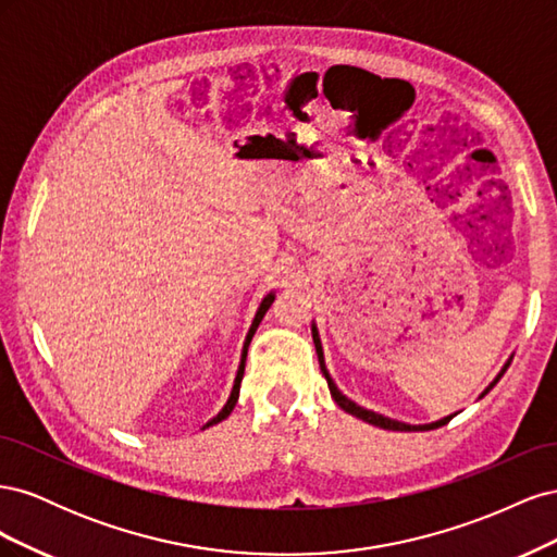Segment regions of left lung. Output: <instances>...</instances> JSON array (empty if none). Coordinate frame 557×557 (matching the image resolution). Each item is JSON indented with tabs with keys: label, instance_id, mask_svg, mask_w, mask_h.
<instances>
[{
	"label": "left lung",
	"instance_id": "1",
	"mask_svg": "<svg viewBox=\"0 0 557 557\" xmlns=\"http://www.w3.org/2000/svg\"><path fill=\"white\" fill-rule=\"evenodd\" d=\"M311 332H313V344H315V352H318V362H320V372H323V376L327 379V385H330V393H332V397H334V401L339 404V407L346 411V413H350V416H356V418H360V420H364V423H369V425H376V428H383V430H395V432H425V430H436V428H442V425H446L450 418H455V413L453 416H448V418H444V420H436V423H430V425H407V423H399V420H393V418H385V416H381V413H374V411H367V409H362V407H358L356 401H350L346 395H342L339 393V387L334 385V381L330 379V374H327V369H325V360H323V346H320V339H318V330H315V325L311 327ZM509 364L511 362H507L504 364V369H502V374L485 387L483 391V395L481 397H485L487 393L493 391V387L497 385V381L504 376V372H507L509 369Z\"/></svg>",
	"mask_w": 557,
	"mask_h": 557
}]
</instances>
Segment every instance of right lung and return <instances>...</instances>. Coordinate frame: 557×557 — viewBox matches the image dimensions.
I'll return each instance as SVG.
<instances>
[{
	"mask_svg": "<svg viewBox=\"0 0 557 557\" xmlns=\"http://www.w3.org/2000/svg\"><path fill=\"white\" fill-rule=\"evenodd\" d=\"M272 301H274V295H267L264 299H262V305H260V309H258V313H256V320H252V325H250V330H248V336H246V344H244V356H242V364H239V372H237V379H234V387H232V395H230V399H227V404L223 407V411L218 413L213 420H209L207 423V428L209 425H215V423H221V420H225L230 413H232V409H234V404H237V399H239V385H242V379H244V367H246V352H248V344H250V339H252V334H256V330H258V325H260V320L264 318V313H267V309L272 307Z\"/></svg>",
	"mask_w": 557,
	"mask_h": 557,
	"instance_id": "obj_1",
	"label": "right lung"
}]
</instances>
